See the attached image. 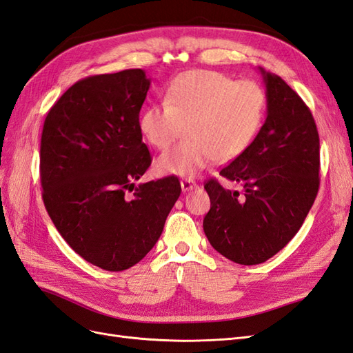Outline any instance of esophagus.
<instances>
[{
  "instance_id": "esophagus-1",
  "label": "esophagus",
  "mask_w": 353,
  "mask_h": 353,
  "mask_svg": "<svg viewBox=\"0 0 353 353\" xmlns=\"http://www.w3.org/2000/svg\"><path fill=\"white\" fill-rule=\"evenodd\" d=\"M181 188H183L184 193H187V191L197 188V184L194 183L193 179H183V181H181Z\"/></svg>"
}]
</instances>
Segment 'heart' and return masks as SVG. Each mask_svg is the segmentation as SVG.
<instances>
[{"instance_id":"obj_1","label":"heart","mask_w":353,"mask_h":353,"mask_svg":"<svg viewBox=\"0 0 353 353\" xmlns=\"http://www.w3.org/2000/svg\"><path fill=\"white\" fill-rule=\"evenodd\" d=\"M266 113V94L256 82L234 81L215 70H188L168 85L163 103L148 105L138 130L157 150H166L187 125V141L160 154V175L194 178L216 160L241 156L258 135Z\"/></svg>"}]
</instances>
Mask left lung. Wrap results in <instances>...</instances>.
<instances>
[{
    "mask_svg": "<svg viewBox=\"0 0 353 353\" xmlns=\"http://www.w3.org/2000/svg\"><path fill=\"white\" fill-rule=\"evenodd\" d=\"M266 119L250 147L219 175L243 193L206 183L210 210L203 230L212 248L240 265L279 253L301 230L319 188V137L311 110L274 73L259 68Z\"/></svg>",
    "mask_w": 353,
    "mask_h": 353,
    "instance_id": "1",
    "label": "left lung"
}]
</instances>
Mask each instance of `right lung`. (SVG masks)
<instances>
[{
    "mask_svg": "<svg viewBox=\"0 0 353 353\" xmlns=\"http://www.w3.org/2000/svg\"><path fill=\"white\" fill-rule=\"evenodd\" d=\"M148 88L143 69L85 78L52 105L42 130L48 215L74 252L105 271L131 268L153 249L181 194L176 176L135 185L152 163L138 130Z\"/></svg>",
    "mask_w": 353,
    "mask_h": 353,
    "instance_id": "1",
    "label": "right lung"
}]
</instances>
